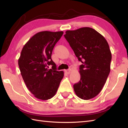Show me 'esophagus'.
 Masks as SVG:
<instances>
[{
	"label": "esophagus",
	"mask_w": 128,
	"mask_h": 128,
	"mask_svg": "<svg viewBox=\"0 0 128 128\" xmlns=\"http://www.w3.org/2000/svg\"><path fill=\"white\" fill-rule=\"evenodd\" d=\"M65 72H66V74H70V72H71V69H67L65 70Z\"/></svg>",
	"instance_id": "34e87169"
}]
</instances>
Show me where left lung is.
Masks as SVG:
<instances>
[{
    "label": "left lung",
    "mask_w": 128,
    "mask_h": 128,
    "mask_svg": "<svg viewBox=\"0 0 128 128\" xmlns=\"http://www.w3.org/2000/svg\"><path fill=\"white\" fill-rule=\"evenodd\" d=\"M80 66V80L73 86L80 98H93L102 90L110 70L112 54L105 38L91 28L68 30L64 34Z\"/></svg>",
    "instance_id": "8db88e82"
}]
</instances>
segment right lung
<instances>
[{"instance_id":"1","label":"right lung","mask_w":128,"mask_h":128,"mask_svg":"<svg viewBox=\"0 0 128 128\" xmlns=\"http://www.w3.org/2000/svg\"><path fill=\"white\" fill-rule=\"evenodd\" d=\"M62 31H42L34 35L21 50L18 60L21 76L28 90L38 99L48 100L56 94L64 76L51 58ZM52 66L48 70V66Z\"/></svg>"}]
</instances>
